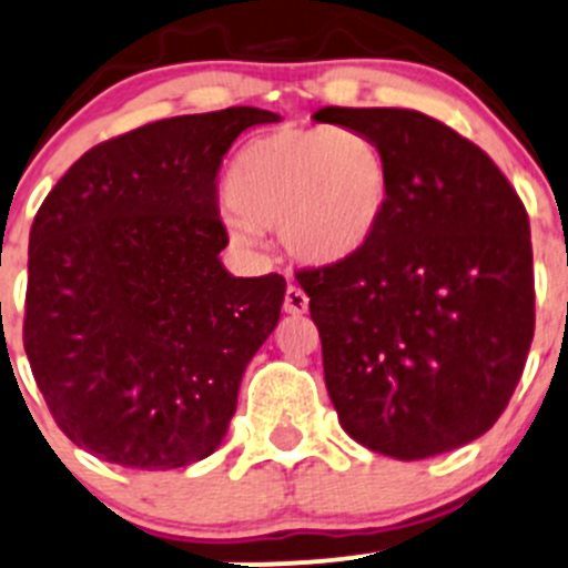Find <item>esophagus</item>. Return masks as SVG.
Returning <instances> with one entry per match:
<instances>
[{
  "label": "esophagus",
  "instance_id": "34e87169",
  "mask_svg": "<svg viewBox=\"0 0 568 568\" xmlns=\"http://www.w3.org/2000/svg\"><path fill=\"white\" fill-rule=\"evenodd\" d=\"M284 312L286 314H306L308 312V297L301 286L290 284L286 286V295H284Z\"/></svg>",
  "mask_w": 568,
  "mask_h": 568
}]
</instances>
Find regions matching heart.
I'll return each mask as SVG.
<instances>
[{
  "instance_id": "1",
  "label": "heart",
  "mask_w": 568,
  "mask_h": 568,
  "mask_svg": "<svg viewBox=\"0 0 568 568\" xmlns=\"http://www.w3.org/2000/svg\"><path fill=\"white\" fill-rule=\"evenodd\" d=\"M224 224L251 248L262 230L306 265H342L374 241L390 204V172L353 128H282L245 144L224 183Z\"/></svg>"
}]
</instances>
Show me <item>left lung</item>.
<instances>
[{
  "label": "left lung",
  "instance_id": "8db88e82",
  "mask_svg": "<svg viewBox=\"0 0 568 568\" xmlns=\"http://www.w3.org/2000/svg\"><path fill=\"white\" fill-rule=\"evenodd\" d=\"M320 114L374 139L390 172L374 241L297 273L338 424L394 459L454 452L493 429L534 342L525 204L481 148L420 111Z\"/></svg>",
  "mask_w": 568,
  "mask_h": 568
}]
</instances>
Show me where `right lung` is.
I'll use <instances>...</instances> for the list:
<instances>
[{
  "label": "right lung",
  "instance_id": "add662e5",
  "mask_svg": "<svg viewBox=\"0 0 568 568\" xmlns=\"http://www.w3.org/2000/svg\"><path fill=\"white\" fill-rule=\"evenodd\" d=\"M232 106L136 128L84 153L29 232L23 349L57 426L95 457L172 470L210 457L286 282L221 262L215 178L243 131Z\"/></svg>",
  "mask_w": 568,
  "mask_h": 568
}]
</instances>
